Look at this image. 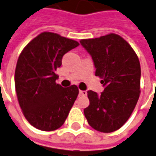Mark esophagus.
Wrapping results in <instances>:
<instances>
[{
	"mask_svg": "<svg viewBox=\"0 0 156 156\" xmlns=\"http://www.w3.org/2000/svg\"><path fill=\"white\" fill-rule=\"evenodd\" d=\"M79 94L81 95V96H87V92L85 90H79Z\"/></svg>",
	"mask_w": 156,
	"mask_h": 156,
	"instance_id": "esophagus-1",
	"label": "esophagus"
}]
</instances>
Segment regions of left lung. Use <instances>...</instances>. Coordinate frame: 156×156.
Listing matches in <instances>:
<instances>
[{"label":"left lung","mask_w":156,"mask_h":156,"mask_svg":"<svg viewBox=\"0 0 156 156\" xmlns=\"http://www.w3.org/2000/svg\"><path fill=\"white\" fill-rule=\"evenodd\" d=\"M80 43L91 55L96 76L104 91L89 90L90 105L83 113L89 125L101 132H113L130 118L140 96L141 67L131 45L117 34L82 39Z\"/></svg>","instance_id":"left-lung-1"}]
</instances>
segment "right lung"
<instances>
[{
	"label": "right lung",
	"instance_id": "add662e5",
	"mask_svg": "<svg viewBox=\"0 0 156 156\" xmlns=\"http://www.w3.org/2000/svg\"><path fill=\"white\" fill-rule=\"evenodd\" d=\"M77 41L53 32H42L22 50L14 75L15 90L23 114L38 130L51 131L64 124L78 95L77 85L56 83V69Z\"/></svg>",
	"mask_w": 156,
	"mask_h": 156
}]
</instances>
